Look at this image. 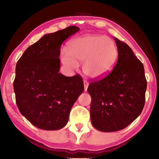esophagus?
<instances>
[{
    "mask_svg": "<svg viewBox=\"0 0 159 159\" xmlns=\"http://www.w3.org/2000/svg\"><path fill=\"white\" fill-rule=\"evenodd\" d=\"M83 84H84V90H85V91L86 92L87 89H88V86H89V83L87 81H85V80H84Z\"/></svg>",
    "mask_w": 159,
    "mask_h": 159,
    "instance_id": "34e87169",
    "label": "esophagus"
}]
</instances>
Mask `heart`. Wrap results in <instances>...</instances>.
I'll return each instance as SVG.
<instances>
[{"instance_id": "1", "label": "heart", "mask_w": 159, "mask_h": 159, "mask_svg": "<svg viewBox=\"0 0 159 159\" xmlns=\"http://www.w3.org/2000/svg\"><path fill=\"white\" fill-rule=\"evenodd\" d=\"M67 52L61 54V62L71 70L82 63L84 74L89 79H98L113 69L119 52L112 39L109 37L87 34L70 42Z\"/></svg>"}]
</instances>
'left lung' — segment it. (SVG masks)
Here are the masks:
<instances>
[{
    "instance_id": "1",
    "label": "left lung",
    "mask_w": 159,
    "mask_h": 159,
    "mask_svg": "<svg viewBox=\"0 0 159 159\" xmlns=\"http://www.w3.org/2000/svg\"><path fill=\"white\" fill-rule=\"evenodd\" d=\"M114 39L119 52L116 65L88 88L92 124L105 132L125 128L141 114L147 89L143 65L125 43Z\"/></svg>"
}]
</instances>
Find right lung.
<instances>
[{"mask_svg":"<svg viewBox=\"0 0 159 159\" xmlns=\"http://www.w3.org/2000/svg\"><path fill=\"white\" fill-rule=\"evenodd\" d=\"M70 26L45 34L30 46L16 66L14 90L21 114L40 129L57 130L66 125L71 107L84 90L82 77L59 73L61 47L79 31Z\"/></svg>","mask_w":159,"mask_h":159,"instance_id":"add662e5","label":"right lung"}]
</instances>
